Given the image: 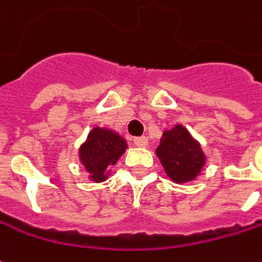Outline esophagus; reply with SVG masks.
I'll return each mask as SVG.
<instances>
[{"mask_svg":"<svg viewBox=\"0 0 262 262\" xmlns=\"http://www.w3.org/2000/svg\"><path fill=\"white\" fill-rule=\"evenodd\" d=\"M133 143L139 146V147H146L147 146V137L146 136H139L133 139Z\"/></svg>","mask_w":262,"mask_h":262,"instance_id":"esophagus-1","label":"esophagus"}]
</instances>
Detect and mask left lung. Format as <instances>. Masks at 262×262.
<instances>
[{
    "label": "left lung",
    "mask_w": 262,
    "mask_h": 262,
    "mask_svg": "<svg viewBox=\"0 0 262 262\" xmlns=\"http://www.w3.org/2000/svg\"><path fill=\"white\" fill-rule=\"evenodd\" d=\"M156 151L166 173L177 183L193 180L204 164L200 144L180 125L164 132V137Z\"/></svg>",
    "instance_id": "left-lung-1"
}]
</instances>
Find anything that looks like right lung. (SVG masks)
<instances>
[{
    "label": "right lung",
    "mask_w": 262,
    "mask_h": 262,
    "mask_svg": "<svg viewBox=\"0 0 262 262\" xmlns=\"http://www.w3.org/2000/svg\"><path fill=\"white\" fill-rule=\"evenodd\" d=\"M125 149V139L106 129L95 127L80 147V162L89 173H92L95 182H103L106 179L105 170L118 162Z\"/></svg>",
    "instance_id": "add662e5"
}]
</instances>
